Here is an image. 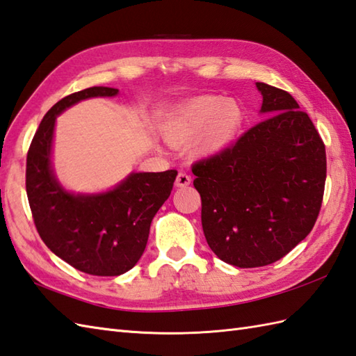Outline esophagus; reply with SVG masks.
<instances>
[{
    "instance_id": "esophagus-1",
    "label": "esophagus",
    "mask_w": 356,
    "mask_h": 356,
    "mask_svg": "<svg viewBox=\"0 0 356 356\" xmlns=\"http://www.w3.org/2000/svg\"><path fill=\"white\" fill-rule=\"evenodd\" d=\"M191 181H192V178H191V175H188V173L179 172L177 178H175V186L177 187H186V186L191 184Z\"/></svg>"
}]
</instances>
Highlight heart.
Masks as SVG:
<instances>
[{
  "label": "heart",
  "instance_id": "1",
  "mask_svg": "<svg viewBox=\"0 0 356 356\" xmlns=\"http://www.w3.org/2000/svg\"><path fill=\"white\" fill-rule=\"evenodd\" d=\"M243 113L238 102L218 96H200L177 106L164 123V137L172 146H184L196 138L195 151L213 155L238 137Z\"/></svg>",
  "mask_w": 356,
  "mask_h": 356
}]
</instances>
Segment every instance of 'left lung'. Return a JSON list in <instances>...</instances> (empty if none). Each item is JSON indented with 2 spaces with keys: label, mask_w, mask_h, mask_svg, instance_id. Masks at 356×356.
Returning <instances> with one entry per match:
<instances>
[{
  "label": "left lung",
  "mask_w": 356,
  "mask_h": 356,
  "mask_svg": "<svg viewBox=\"0 0 356 356\" xmlns=\"http://www.w3.org/2000/svg\"><path fill=\"white\" fill-rule=\"evenodd\" d=\"M266 118L234 145L192 165L209 247L224 262H277L311 233L326 183V149L289 92L264 82Z\"/></svg>",
  "instance_id": "left-lung-1"
}]
</instances>
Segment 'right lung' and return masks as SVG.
Listing matches in <instances>:
<instances>
[{
    "label": "right lung",
    "mask_w": 356,
    "mask_h": 356,
    "mask_svg": "<svg viewBox=\"0 0 356 356\" xmlns=\"http://www.w3.org/2000/svg\"><path fill=\"white\" fill-rule=\"evenodd\" d=\"M117 92L92 86L59 100L44 115L27 152L26 191L39 236L58 257L91 275H120L138 262L155 213L178 173H131L113 191L97 195H74L59 184L51 169L56 115L81 100Z\"/></svg>",
    "instance_id": "add662e5"
}]
</instances>
